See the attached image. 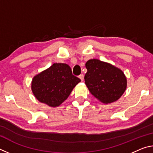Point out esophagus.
I'll return each mask as SVG.
<instances>
[{
	"label": "esophagus",
	"instance_id": "1",
	"mask_svg": "<svg viewBox=\"0 0 153 153\" xmlns=\"http://www.w3.org/2000/svg\"><path fill=\"white\" fill-rule=\"evenodd\" d=\"M84 75L83 74H81V75H79V78L81 79V81L82 82L83 80H84Z\"/></svg>",
	"mask_w": 153,
	"mask_h": 153
}]
</instances>
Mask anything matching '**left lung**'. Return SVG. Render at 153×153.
I'll return each mask as SVG.
<instances>
[{"label":"left lung","instance_id":"obj_1","mask_svg":"<svg viewBox=\"0 0 153 153\" xmlns=\"http://www.w3.org/2000/svg\"><path fill=\"white\" fill-rule=\"evenodd\" d=\"M85 84L90 93L104 104L117 101L127 88L122 70L107 62L93 59L86 63Z\"/></svg>","mask_w":153,"mask_h":153}]
</instances>
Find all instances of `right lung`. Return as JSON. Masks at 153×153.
<instances>
[{
	"label": "right lung",
	"mask_w": 153,
	"mask_h": 153,
	"mask_svg": "<svg viewBox=\"0 0 153 153\" xmlns=\"http://www.w3.org/2000/svg\"><path fill=\"white\" fill-rule=\"evenodd\" d=\"M80 82L72 74L68 65L54 63L33 77L31 88L38 101L50 107H57Z\"/></svg>",
	"instance_id": "right-lung-1"
}]
</instances>
